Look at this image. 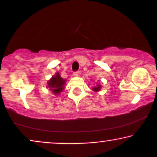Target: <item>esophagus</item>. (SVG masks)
<instances>
[{
	"label": "esophagus",
	"instance_id": "1",
	"mask_svg": "<svg viewBox=\"0 0 157 157\" xmlns=\"http://www.w3.org/2000/svg\"><path fill=\"white\" fill-rule=\"evenodd\" d=\"M79 75H80V71H75V72H74V76H75V77H77Z\"/></svg>",
	"mask_w": 157,
	"mask_h": 157
}]
</instances>
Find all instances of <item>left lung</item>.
<instances>
[{"mask_svg": "<svg viewBox=\"0 0 157 157\" xmlns=\"http://www.w3.org/2000/svg\"><path fill=\"white\" fill-rule=\"evenodd\" d=\"M101 88V85L98 84V85H97V86H96L95 87H94L93 90H94V91H95V92H98V91H99V90H100V88Z\"/></svg>", "mask_w": 157, "mask_h": 157, "instance_id": "left-lung-1", "label": "left lung"}]
</instances>
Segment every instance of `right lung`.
Segmentation results:
<instances>
[{"label":"right lung","mask_w":157,"mask_h":157,"mask_svg":"<svg viewBox=\"0 0 157 157\" xmlns=\"http://www.w3.org/2000/svg\"><path fill=\"white\" fill-rule=\"evenodd\" d=\"M66 81L67 80L62 78L59 73L57 72L48 81V87L55 95H59L60 92L63 91Z\"/></svg>","instance_id":"right-lung-1"}]
</instances>
